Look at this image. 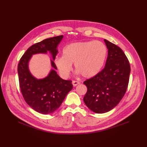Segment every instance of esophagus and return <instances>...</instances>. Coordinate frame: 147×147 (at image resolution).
Segmentation results:
<instances>
[{"label": "esophagus", "instance_id": "34e87169", "mask_svg": "<svg viewBox=\"0 0 147 147\" xmlns=\"http://www.w3.org/2000/svg\"><path fill=\"white\" fill-rule=\"evenodd\" d=\"M72 83H73V85L74 86H77L78 85H79V84H80V82H78V81L74 80V81H73V82H72Z\"/></svg>", "mask_w": 147, "mask_h": 147}]
</instances>
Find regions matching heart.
<instances>
[{
  "label": "heart",
  "mask_w": 147,
  "mask_h": 147,
  "mask_svg": "<svg viewBox=\"0 0 147 147\" xmlns=\"http://www.w3.org/2000/svg\"><path fill=\"white\" fill-rule=\"evenodd\" d=\"M107 47L100 41L71 43L64 48L63 56L55 59L56 67L63 78H67L72 64L85 78H92L101 70L107 56Z\"/></svg>",
  "instance_id": "1"
}]
</instances>
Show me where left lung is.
Returning <instances> with one entry per match:
<instances>
[{
  "label": "left lung",
  "instance_id": "8db88e82",
  "mask_svg": "<svg viewBox=\"0 0 147 147\" xmlns=\"http://www.w3.org/2000/svg\"><path fill=\"white\" fill-rule=\"evenodd\" d=\"M104 42L108 49L105 67L83 83L87 87L84 102L97 114L110 111L120 102L127 88L131 71L123 50L107 40Z\"/></svg>",
  "mask_w": 147,
  "mask_h": 147
}]
</instances>
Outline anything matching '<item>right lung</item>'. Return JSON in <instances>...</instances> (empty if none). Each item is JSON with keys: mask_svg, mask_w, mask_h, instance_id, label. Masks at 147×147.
<instances>
[{"mask_svg": "<svg viewBox=\"0 0 147 147\" xmlns=\"http://www.w3.org/2000/svg\"><path fill=\"white\" fill-rule=\"evenodd\" d=\"M63 35L47 38L33 44L27 49L19 62L18 73L21 92L24 100L35 111L49 114L60 107L69 92L73 89L71 80L61 78L55 71V62L51 61L53 69L46 78L37 80L28 69V62L32 55L49 51L55 60L57 45Z\"/></svg>", "mask_w": 147, "mask_h": 147, "instance_id": "obj_1", "label": "right lung"}]
</instances>
